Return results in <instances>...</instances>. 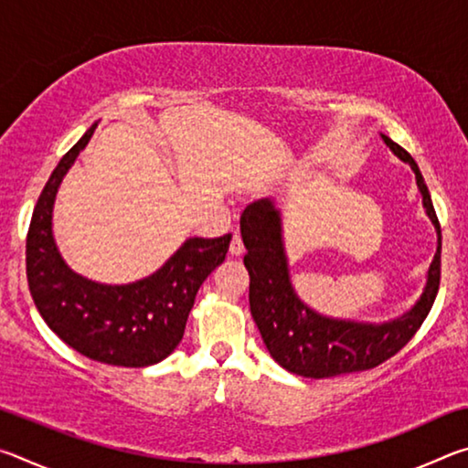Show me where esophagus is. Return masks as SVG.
Here are the masks:
<instances>
[{
    "label": "esophagus",
    "mask_w": 468,
    "mask_h": 468,
    "mask_svg": "<svg viewBox=\"0 0 468 468\" xmlns=\"http://www.w3.org/2000/svg\"><path fill=\"white\" fill-rule=\"evenodd\" d=\"M229 253H231V256H241L243 253V241H241V237L239 235H233V239H231V245H229Z\"/></svg>",
    "instance_id": "obj_1"
}]
</instances>
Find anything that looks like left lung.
<instances>
[{"label": "left lung", "mask_w": 468, "mask_h": 468, "mask_svg": "<svg viewBox=\"0 0 468 468\" xmlns=\"http://www.w3.org/2000/svg\"><path fill=\"white\" fill-rule=\"evenodd\" d=\"M382 138L392 153L415 171L423 206L438 229V251L427 272L421 299L402 318L386 324H357L332 320L301 303L289 281L287 256L282 250L281 217L268 197L251 202L241 215V239L248 253L243 264L250 272V310L272 359L291 374L303 378H335L353 371L374 369L394 357L421 328L440 289L441 231L430 189L421 171L405 148Z\"/></svg>", "instance_id": "left-lung-1"}]
</instances>
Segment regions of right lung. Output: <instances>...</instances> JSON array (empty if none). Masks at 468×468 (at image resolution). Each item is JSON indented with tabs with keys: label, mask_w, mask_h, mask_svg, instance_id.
<instances>
[{
	"label": "right lung",
	"mask_w": 468,
	"mask_h": 468,
	"mask_svg": "<svg viewBox=\"0 0 468 468\" xmlns=\"http://www.w3.org/2000/svg\"><path fill=\"white\" fill-rule=\"evenodd\" d=\"M94 128L63 154L38 196L27 235L28 289L47 326L84 357L120 367L154 366L184 338L196 292L223 264L231 233L187 239L161 271L132 284H99L69 271L51 235L53 200Z\"/></svg>",
	"instance_id": "1"
}]
</instances>
